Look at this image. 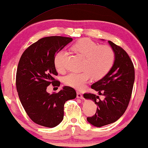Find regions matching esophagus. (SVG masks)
Segmentation results:
<instances>
[{"instance_id": "obj_1", "label": "esophagus", "mask_w": 148, "mask_h": 148, "mask_svg": "<svg viewBox=\"0 0 148 148\" xmlns=\"http://www.w3.org/2000/svg\"><path fill=\"white\" fill-rule=\"evenodd\" d=\"M76 94H77V97L79 98V99H83L84 97H83V95L82 94L81 92H79V91H77L76 92Z\"/></svg>"}]
</instances>
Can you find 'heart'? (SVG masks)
Returning <instances> with one entry per match:
<instances>
[{
  "mask_svg": "<svg viewBox=\"0 0 148 148\" xmlns=\"http://www.w3.org/2000/svg\"><path fill=\"white\" fill-rule=\"evenodd\" d=\"M75 52L84 57L81 72H70L64 77L63 82L66 85L76 89L83 88L90 80L100 79L107 75L113 66L115 53L109 45H99L90 39H79L72 45ZM66 52L60 50L54 57V64L58 72L66 70Z\"/></svg>",
  "mask_w": 148,
  "mask_h": 148,
  "instance_id": "heart-1",
  "label": "heart"
}]
</instances>
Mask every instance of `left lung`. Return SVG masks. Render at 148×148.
Returning <instances> with one entry per match:
<instances>
[{
  "label": "left lung",
  "mask_w": 148,
  "mask_h": 148,
  "mask_svg": "<svg viewBox=\"0 0 148 148\" xmlns=\"http://www.w3.org/2000/svg\"><path fill=\"white\" fill-rule=\"evenodd\" d=\"M115 53L113 66L104 78L92 84L91 88L105 96L101 100L97 95L85 93L84 97L97 105L95 114L87 117L91 125L101 127L116 121L125 113L132 95L135 71L133 62L127 53L116 44L109 41Z\"/></svg>",
  "instance_id": "8db88e82"
}]
</instances>
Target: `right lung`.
<instances>
[{
  "label": "right lung",
  "mask_w": 148,
  "mask_h": 148,
  "mask_svg": "<svg viewBox=\"0 0 148 148\" xmlns=\"http://www.w3.org/2000/svg\"><path fill=\"white\" fill-rule=\"evenodd\" d=\"M71 37H46L25 49L18 62L16 89L21 103L30 119L37 125L53 128L61 123L65 102L76 97L74 88L64 86L59 92L49 94L50 84L58 87L54 57L71 42Z\"/></svg>",
  "instance_id": "add662e5"
}]
</instances>
